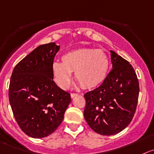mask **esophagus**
Masks as SVG:
<instances>
[{"label":"esophagus","mask_w":154,"mask_h":154,"mask_svg":"<svg viewBox=\"0 0 154 154\" xmlns=\"http://www.w3.org/2000/svg\"><path fill=\"white\" fill-rule=\"evenodd\" d=\"M77 93H70V97H71V98H74V97H77Z\"/></svg>","instance_id":"esophagus-1"}]
</instances>
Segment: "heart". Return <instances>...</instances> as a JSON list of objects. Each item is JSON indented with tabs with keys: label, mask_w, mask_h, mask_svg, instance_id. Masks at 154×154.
I'll return each instance as SVG.
<instances>
[{
	"label": "heart",
	"mask_w": 154,
	"mask_h": 154,
	"mask_svg": "<svg viewBox=\"0 0 154 154\" xmlns=\"http://www.w3.org/2000/svg\"><path fill=\"white\" fill-rule=\"evenodd\" d=\"M62 63L54 62L51 74L55 84L60 88L67 89L71 80V73L84 89L99 87L106 80L109 61L103 51L96 48H78L65 53Z\"/></svg>",
	"instance_id": "b5f03b06"
}]
</instances>
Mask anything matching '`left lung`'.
I'll list each match as a JSON object with an SVG mask.
<instances>
[{"label": "left lung", "instance_id": "8db88e82", "mask_svg": "<svg viewBox=\"0 0 154 154\" xmlns=\"http://www.w3.org/2000/svg\"><path fill=\"white\" fill-rule=\"evenodd\" d=\"M112 69L103 84L85 93L84 116L95 132L113 135L124 130L135 113L139 83L133 67L110 51Z\"/></svg>", "mask_w": 154, "mask_h": 154}]
</instances>
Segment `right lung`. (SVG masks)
Segmentation results:
<instances>
[{
  "label": "right lung",
  "instance_id": "1",
  "mask_svg": "<svg viewBox=\"0 0 154 154\" xmlns=\"http://www.w3.org/2000/svg\"><path fill=\"white\" fill-rule=\"evenodd\" d=\"M60 45H41L13 70L9 101L21 130L33 138L52 134L64 119L70 95L53 80L51 65Z\"/></svg>",
  "mask_w": 154,
  "mask_h": 154
}]
</instances>
